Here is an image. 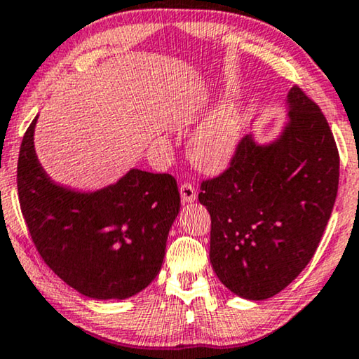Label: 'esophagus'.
I'll return each mask as SVG.
<instances>
[{
  "instance_id": "1",
  "label": "esophagus",
  "mask_w": 359,
  "mask_h": 359,
  "mask_svg": "<svg viewBox=\"0 0 359 359\" xmlns=\"http://www.w3.org/2000/svg\"><path fill=\"white\" fill-rule=\"evenodd\" d=\"M180 197H182L184 203H192L197 200V190H195L190 184H182L180 185Z\"/></svg>"
}]
</instances>
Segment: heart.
Returning a JSON list of instances; mask_svg holds the SVG:
<instances>
[{"mask_svg":"<svg viewBox=\"0 0 359 359\" xmlns=\"http://www.w3.org/2000/svg\"><path fill=\"white\" fill-rule=\"evenodd\" d=\"M243 140L241 114L236 104L218 107L189 141V156L200 170L217 174L229 165Z\"/></svg>","mask_w":359,"mask_h":359,"instance_id":"obj_1","label":"heart"}]
</instances>
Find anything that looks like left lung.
Instances as JSON below:
<instances>
[{"label":"left lung","mask_w":359,"mask_h":359,"mask_svg":"<svg viewBox=\"0 0 359 359\" xmlns=\"http://www.w3.org/2000/svg\"><path fill=\"white\" fill-rule=\"evenodd\" d=\"M285 111L274 140L243 137L231 165L198 194L212 217L215 274L248 300L279 294L305 269L338 192L340 157L327 118L297 85Z\"/></svg>","instance_id":"left-lung-1"}]
</instances>
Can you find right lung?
<instances>
[{
    "label": "right lung",
    "mask_w": 359,
    "mask_h": 359,
    "mask_svg": "<svg viewBox=\"0 0 359 359\" xmlns=\"http://www.w3.org/2000/svg\"><path fill=\"white\" fill-rule=\"evenodd\" d=\"M36 123L37 116L19 149L18 194L42 259L85 297L124 300L141 292L159 274L179 215L175 179L133 167L103 189L65 187L37 159Z\"/></svg>",
    "instance_id": "1"
}]
</instances>
